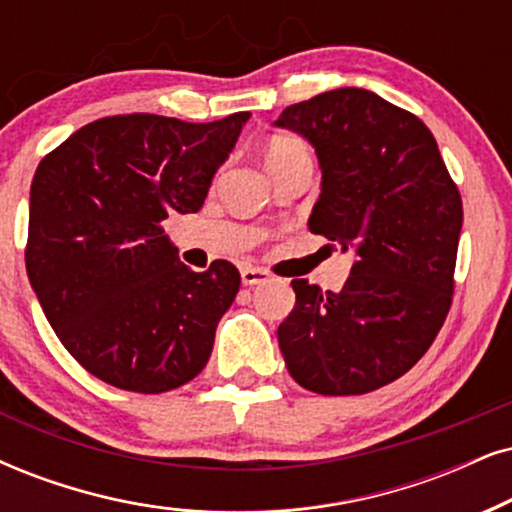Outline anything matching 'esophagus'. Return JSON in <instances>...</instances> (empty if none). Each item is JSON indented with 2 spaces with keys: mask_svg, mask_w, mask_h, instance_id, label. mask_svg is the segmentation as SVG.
Here are the masks:
<instances>
[{
  "mask_svg": "<svg viewBox=\"0 0 512 512\" xmlns=\"http://www.w3.org/2000/svg\"><path fill=\"white\" fill-rule=\"evenodd\" d=\"M241 281L243 286H260V283L269 281V271H264L260 267H243Z\"/></svg>",
  "mask_w": 512,
  "mask_h": 512,
  "instance_id": "1",
  "label": "esophagus"
}]
</instances>
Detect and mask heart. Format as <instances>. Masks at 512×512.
Masks as SVG:
<instances>
[{"instance_id": "b5f03b06", "label": "heart", "mask_w": 512, "mask_h": 512, "mask_svg": "<svg viewBox=\"0 0 512 512\" xmlns=\"http://www.w3.org/2000/svg\"><path fill=\"white\" fill-rule=\"evenodd\" d=\"M293 158H309L307 146L293 137H274L267 144V151H264V163H267V167L288 163Z\"/></svg>"}]
</instances>
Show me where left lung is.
<instances>
[{
    "label": "left lung",
    "mask_w": 512,
    "mask_h": 512,
    "mask_svg": "<svg viewBox=\"0 0 512 512\" xmlns=\"http://www.w3.org/2000/svg\"><path fill=\"white\" fill-rule=\"evenodd\" d=\"M274 127L319 158L309 231L354 252L338 293L293 281L295 307L276 333L283 361L312 392H373L428 352L449 314L461 193L430 129L368 89L295 103Z\"/></svg>",
    "instance_id": "obj_1"
}]
</instances>
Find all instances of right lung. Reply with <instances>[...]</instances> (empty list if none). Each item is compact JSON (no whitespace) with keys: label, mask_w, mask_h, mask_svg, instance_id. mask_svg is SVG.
I'll return each instance as SVG.
<instances>
[{"label":"right lung","mask_w":512,"mask_h":512,"mask_svg":"<svg viewBox=\"0 0 512 512\" xmlns=\"http://www.w3.org/2000/svg\"><path fill=\"white\" fill-rule=\"evenodd\" d=\"M250 113L215 122L115 115L37 165L25 269L58 340L89 373L158 394L208 364L241 274L191 271L160 222L203 208Z\"/></svg>","instance_id":"obj_1"}]
</instances>
